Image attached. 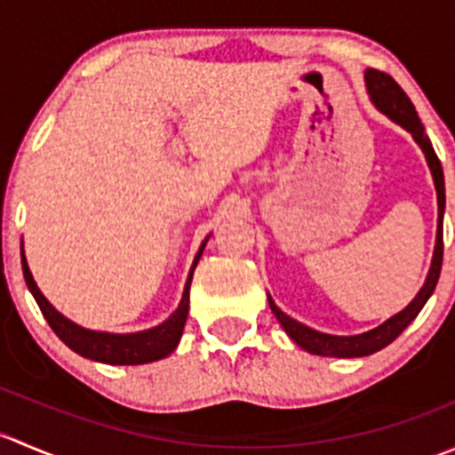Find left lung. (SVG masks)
Wrapping results in <instances>:
<instances>
[{
  "mask_svg": "<svg viewBox=\"0 0 455 455\" xmlns=\"http://www.w3.org/2000/svg\"><path fill=\"white\" fill-rule=\"evenodd\" d=\"M365 87H368L370 100L374 103V108L380 114L394 121L396 125H401L403 130H407L411 134V139L416 140V145L423 149L427 164H429L431 178H434L435 187V198H438V228H435V246H434V257H431L429 273L423 288L419 291V295L394 316H389L387 321H383L380 325H376L374 330L368 332L352 334V337H339V334H328L319 332V330L308 328V325L299 323L297 319L288 316L286 313L277 308V304L273 301V297L268 295V306L273 310V315L277 316V321L282 323V328L286 330L288 337L297 343L299 347H304L310 355L319 356H337V359H356V356H368L374 352L383 350L385 346L394 341L411 321L419 316L423 306L427 304L431 295L435 291V283H438L440 268H443V218H444V176H443V164H440L438 156H435L431 140L427 139L425 127L420 123L419 114H416L414 103L410 100V96L401 90V85L392 79L389 75L379 70H365Z\"/></svg>",
  "mask_w": 455,
  "mask_h": 455,
  "instance_id": "8db88e82",
  "label": "left lung"
}]
</instances>
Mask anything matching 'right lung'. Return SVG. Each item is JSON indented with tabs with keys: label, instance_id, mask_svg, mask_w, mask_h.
<instances>
[{
	"label": "right lung",
	"instance_id": "obj_1",
	"mask_svg": "<svg viewBox=\"0 0 455 455\" xmlns=\"http://www.w3.org/2000/svg\"><path fill=\"white\" fill-rule=\"evenodd\" d=\"M211 235L204 237V242L200 244V251L196 253L194 264H191L189 277H187L185 291H182V299L178 304V308L173 310L169 319H164L163 323L154 325L149 330H140V332H100V330H90L84 325L75 323L68 316H63L44 297V292L36 286L35 277H32L28 261H26L24 246H21V268H24L26 283H28V291L32 297L39 304L41 313H44L45 321L50 323V328L54 330L59 339L66 343L70 350H75L76 355L85 356V359L99 361V363H109V365H142L151 363V361H160L164 356L172 355L178 347L182 337V330H185L187 315H189V288H191V277H194V270L198 266L202 251H204L206 242Z\"/></svg>",
	"mask_w": 455,
	"mask_h": 455
}]
</instances>
